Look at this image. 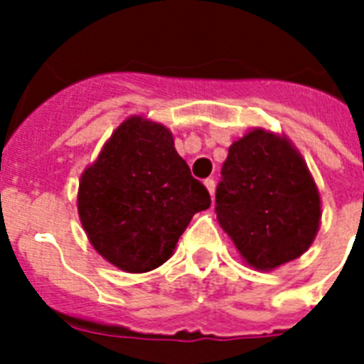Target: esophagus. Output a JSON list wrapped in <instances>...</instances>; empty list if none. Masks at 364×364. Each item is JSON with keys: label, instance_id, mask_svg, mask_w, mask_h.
<instances>
[{"label": "esophagus", "instance_id": "34e87169", "mask_svg": "<svg viewBox=\"0 0 364 364\" xmlns=\"http://www.w3.org/2000/svg\"><path fill=\"white\" fill-rule=\"evenodd\" d=\"M204 185H205V188H208V193L213 196V194H215V181H213V179H205Z\"/></svg>", "mask_w": 364, "mask_h": 364}]
</instances>
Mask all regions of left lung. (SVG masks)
I'll use <instances>...</instances> for the list:
<instances>
[{
  "label": "left lung",
  "mask_w": 364,
  "mask_h": 364,
  "mask_svg": "<svg viewBox=\"0 0 364 364\" xmlns=\"http://www.w3.org/2000/svg\"><path fill=\"white\" fill-rule=\"evenodd\" d=\"M221 176L217 221L249 266L276 270L308 251L321 223V198L287 137L247 132L228 149Z\"/></svg>",
  "instance_id": "8db88e82"
}]
</instances>
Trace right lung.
Instances as JSON below:
<instances>
[{
    "mask_svg": "<svg viewBox=\"0 0 364 364\" xmlns=\"http://www.w3.org/2000/svg\"><path fill=\"white\" fill-rule=\"evenodd\" d=\"M211 204L191 176L171 132L128 117L87 166L77 211L92 247L119 270L143 274L164 264L194 213Z\"/></svg>",
    "mask_w": 364,
    "mask_h": 364,
    "instance_id": "1",
    "label": "right lung"
}]
</instances>
